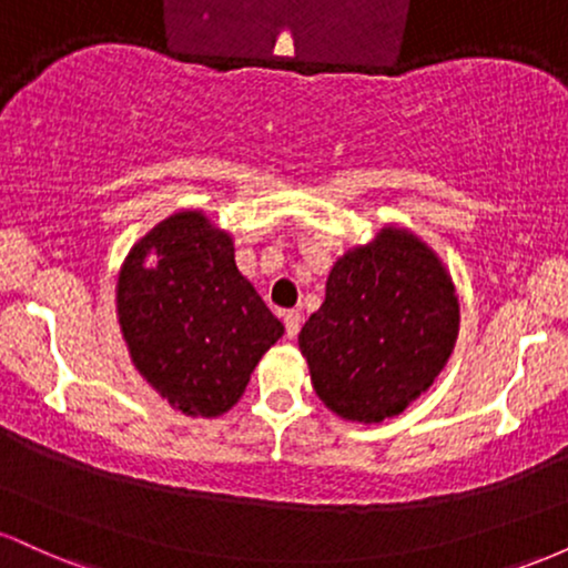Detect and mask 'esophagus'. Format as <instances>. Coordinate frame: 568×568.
<instances>
[{
  "mask_svg": "<svg viewBox=\"0 0 568 568\" xmlns=\"http://www.w3.org/2000/svg\"><path fill=\"white\" fill-rule=\"evenodd\" d=\"M283 323H285V336L293 338L298 334V328H302V312H296V310L285 312Z\"/></svg>",
  "mask_w": 568,
  "mask_h": 568,
  "instance_id": "obj_1",
  "label": "esophagus"
}]
</instances>
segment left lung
Masks as SVG:
<instances>
[{
    "label": "left lung",
    "instance_id": "obj_1",
    "mask_svg": "<svg viewBox=\"0 0 568 568\" xmlns=\"http://www.w3.org/2000/svg\"><path fill=\"white\" fill-rule=\"evenodd\" d=\"M456 331L459 302L446 266L416 234L387 226L334 264L298 347L325 406L374 425L427 393Z\"/></svg>",
    "mask_w": 568,
    "mask_h": 568
}]
</instances>
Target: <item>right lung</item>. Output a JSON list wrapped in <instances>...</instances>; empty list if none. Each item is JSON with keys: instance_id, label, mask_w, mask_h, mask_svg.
<instances>
[{"instance_id": "add662e5", "label": "right lung", "mask_w": 568, "mask_h": 568, "mask_svg": "<svg viewBox=\"0 0 568 568\" xmlns=\"http://www.w3.org/2000/svg\"><path fill=\"white\" fill-rule=\"evenodd\" d=\"M116 315L141 376L189 416L230 410L283 323L240 275L234 245L200 211L154 226L128 253Z\"/></svg>"}]
</instances>
